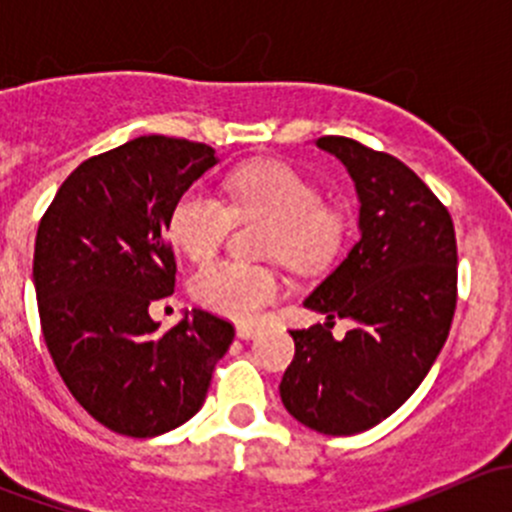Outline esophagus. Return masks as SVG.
I'll list each match as a JSON object with an SVG mask.
<instances>
[{
  "mask_svg": "<svg viewBox=\"0 0 512 512\" xmlns=\"http://www.w3.org/2000/svg\"><path fill=\"white\" fill-rule=\"evenodd\" d=\"M260 334V329L252 327V324H237V337L240 339H252Z\"/></svg>",
  "mask_w": 512,
  "mask_h": 512,
  "instance_id": "esophagus-1",
  "label": "esophagus"
}]
</instances>
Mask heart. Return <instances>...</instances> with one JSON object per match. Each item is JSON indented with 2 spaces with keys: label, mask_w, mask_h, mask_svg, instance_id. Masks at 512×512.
<instances>
[{
  "label": "heart",
  "mask_w": 512,
  "mask_h": 512,
  "mask_svg": "<svg viewBox=\"0 0 512 512\" xmlns=\"http://www.w3.org/2000/svg\"><path fill=\"white\" fill-rule=\"evenodd\" d=\"M227 203L210 190L188 188L170 213V237L193 262L220 250L235 218H270L265 252L294 267H317L334 257L347 237V218L337 205L322 203L317 185L282 160H260L237 168L225 180ZM285 280L267 265L218 260L193 277L203 307L250 322L282 297Z\"/></svg>",
  "instance_id": "obj_1"
}]
</instances>
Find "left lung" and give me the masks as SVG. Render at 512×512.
<instances>
[{
	"mask_svg": "<svg viewBox=\"0 0 512 512\" xmlns=\"http://www.w3.org/2000/svg\"><path fill=\"white\" fill-rule=\"evenodd\" d=\"M356 183L359 242L304 304L354 319L342 342L332 322L292 329L282 376L285 409L327 436H352L389 418L428 374L451 332L458 247L451 213L421 178L384 151L322 136Z\"/></svg>",
	"mask_w": 512,
	"mask_h": 512,
	"instance_id": "8db88e82",
	"label": "left lung"
}]
</instances>
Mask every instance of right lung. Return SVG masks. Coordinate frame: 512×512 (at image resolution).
<instances>
[{
  "instance_id": "1",
  "label": "right lung",
  "mask_w": 512,
  "mask_h": 512,
  "mask_svg": "<svg viewBox=\"0 0 512 512\" xmlns=\"http://www.w3.org/2000/svg\"><path fill=\"white\" fill-rule=\"evenodd\" d=\"M218 163L215 148L141 136L84 160L41 215L34 287L41 334L76 401L111 431L151 438L198 414L235 339L193 309L160 334L148 314L175 287L170 213Z\"/></svg>"
}]
</instances>
